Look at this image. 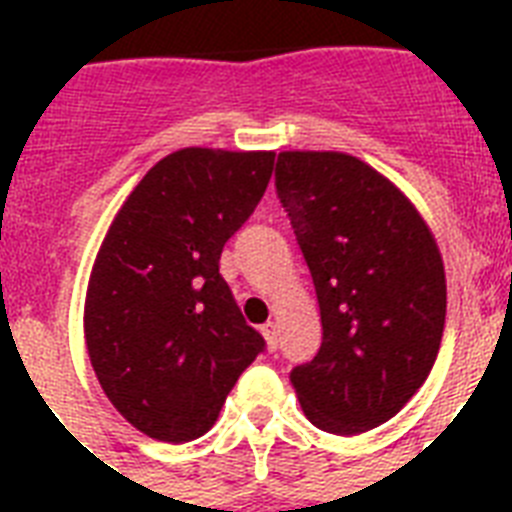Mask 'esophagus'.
Listing matches in <instances>:
<instances>
[{
	"instance_id": "1",
	"label": "esophagus",
	"mask_w": 512,
	"mask_h": 512,
	"mask_svg": "<svg viewBox=\"0 0 512 512\" xmlns=\"http://www.w3.org/2000/svg\"><path fill=\"white\" fill-rule=\"evenodd\" d=\"M263 337H265V342H268V348L271 350L279 348V324H276V321H268V324H263Z\"/></svg>"
}]
</instances>
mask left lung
Wrapping results in <instances>:
<instances>
[{"label":"left lung","mask_w":512,"mask_h":512,"mask_svg":"<svg viewBox=\"0 0 512 512\" xmlns=\"http://www.w3.org/2000/svg\"><path fill=\"white\" fill-rule=\"evenodd\" d=\"M276 196L313 276L319 353L289 382L316 428L356 436L428 380L446 321L444 263L412 201L356 156L284 151Z\"/></svg>","instance_id":"8db88e82"}]
</instances>
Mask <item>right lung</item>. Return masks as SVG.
I'll use <instances>...</instances> for the list:
<instances>
[{
  "instance_id": "1",
  "label": "right lung",
  "mask_w": 512,
  "mask_h": 512,
  "mask_svg": "<svg viewBox=\"0 0 512 512\" xmlns=\"http://www.w3.org/2000/svg\"><path fill=\"white\" fill-rule=\"evenodd\" d=\"M271 151L183 148L135 185L100 244L84 337L108 401L140 433L183 444L215 425L239 374L265 350L220 276Z\"/></svg>"
}]
</instances>
